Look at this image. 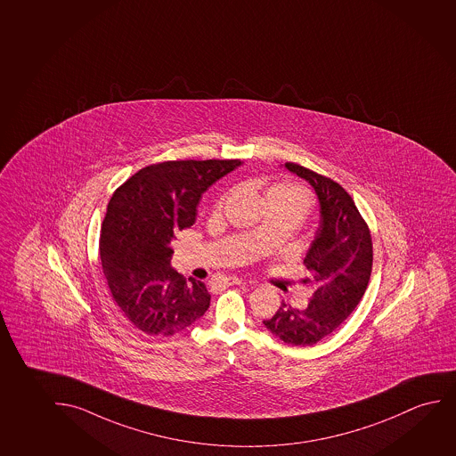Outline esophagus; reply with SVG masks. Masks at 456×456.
Returning a JSON list of instances; mask_svg holds the SVG:
<instances>
[{
  "label": "esophagus",
  "mask_w": 456,
  "mask_h": 456,
  "mask_svg": "<svg viewBox=\"0 0 456 456\" xmlns=\"http://www.w3.org/2000/svg\"><path fill=\"white\" fill-rule=\"evenodd\" d=\"M244 280H240V278H236V276H228V278H224V286H232V284H242Z\"/></svg>",
  "instance_id": "1"
}]
</instances>
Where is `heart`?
<instances>
[{"label": "heart", "mask_w": 456, "mask_h": 456, "mask_svg": "<svg viewBox=\"0 0 456 456\" xmlns=\"http://www.w3.org/2000/svg\"><path fill=\"white\" fill-rule=\"evenodd\" d=\"M224 197H220L216 201V208L224 205ZM267 201L270 206H280L297 211L302 214V217L311 209V195L308 191L294 183H275L267 191Z\"/></svg>", "instance_id": "1"}]
</instances>
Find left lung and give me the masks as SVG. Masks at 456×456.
<instances>
[{
    "label": "left lung",
    "mask_w": 456,
    "mask_h": 456,
    "mask_svg": "<svg viewBox=\"0 0 456 456\" xmlns=\"http://www.w3.org/2000/svg\"><path fill=\"white\" fill-rule=\"evenodd\" d=\"M286 168L308 181L321 203V224L303 261L314 294L308 308L282 302L263 323L282 342L308 346L336 331L361 302L372 273V236L344 187L294 162Z\"/></svg>",
    "instance_id": "obj_1"
}]
</instances>
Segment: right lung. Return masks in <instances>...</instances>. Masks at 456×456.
Wrapping results in <instances>:
<instances>
[{"instance_id":"right-lung-1","label":"right lung","mask_w":456,"mask_h":456,"mask_svg":"<svg viewBox=\"0 0 456 456\" xmlns=\"http://www.w3.org/2000/svg\"><path fill=\"white\" fill-rule=\"evenodd\" d=\"M238 166L239 159L151 164L112 195L100 234L104 276L123 315L148 336L181 333L209 308L205 282L172 269L170 242L195 224L206 189Z\"/></svg>"}]
</instances>
